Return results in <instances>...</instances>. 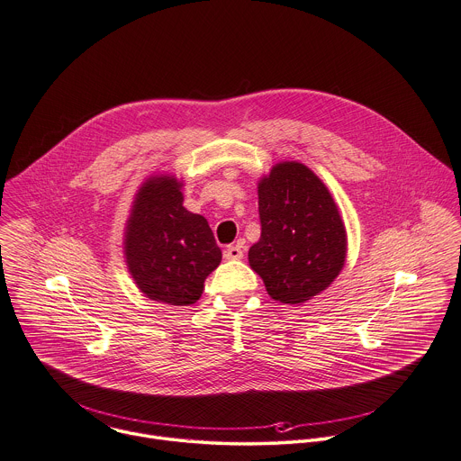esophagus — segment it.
Here are the masks:
<instances>
[{
    "mask_svg": "<svg viewBox=\"0 0 461 461\" xmlns=\"http://www.w3.org/2000/svg\"><path fill=\"white\" fill-rule=\"evenodd\" d=\"M244 257V251L240 246H228L224 251L226 260H240Z\"/></svg>",
    "mask_w": 461,
    "mask_h": 461,
    "instance_id": "1",
    "label": "esophagus"
}]
</instances>
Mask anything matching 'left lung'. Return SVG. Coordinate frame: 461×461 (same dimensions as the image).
I'll use <instances>...</instances> for the list:
<instances>
[{
  "label": "left lung",
  "instance_id": "1",
  "mask_svg": "<svg viewBox=\"0 0 461 461\" xmlns=\"http://www.w3.org/2000/svg\"><path fill=\"white\" fill-rule=\"evenodd\" d=\"M262 233L249 248L251 269L273 300L302 305L339 276L347 228L327 185L300 161H280L258 181Z\"/></svg>",
  "mask_w": 461,
  "mask_h": 461
}]
</instances>
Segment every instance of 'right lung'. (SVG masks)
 <instances>
[{
    "label": "right lung",
    "mask_w": 461,
    "mask_h": 461,
    "mask_svg": "<svg viewBox=\"0 0 461 461\" xmlns=\"http://www.w3.org/2000/svg\"><path fill=\"white\" fill-rule=\"evenodd\" d=\"M183 181L149 176L138 188L123 233L127 269L143 296L167 305H192L206 276L222 260L208 221L183 206Z\"/></svg>",
    "instance_id": "right-lung-1"
}]
</instances>
